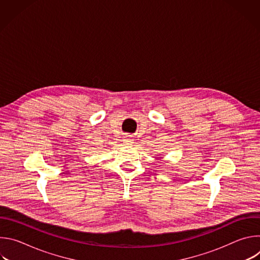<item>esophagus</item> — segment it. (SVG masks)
Masks as SVG:
<instances>
[{"instance_id":"34e87169","label":"esophagus","mask_w":260,"mask_h":260,"mask_svg":"<svg viewBox=\"0 0 260 260\" xmlns=\"http://www.w3.org/2000/svg\"><path fill=\"white\" fill-rule=\"evenodd\" d=\"M123 142H124L126 145H131V144L133 143V139L127 136V137H125V138L123 139Z\"/></svg>"}]
</instances>
